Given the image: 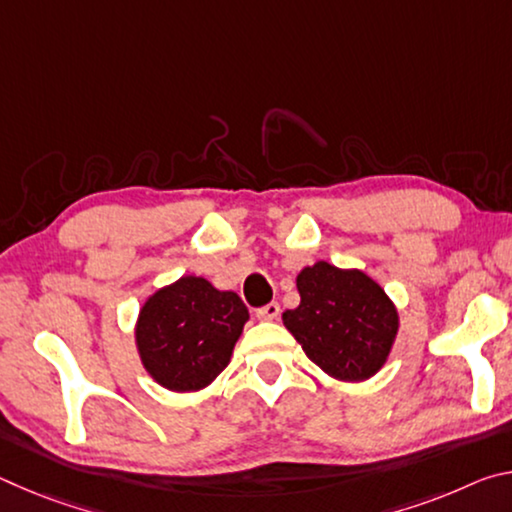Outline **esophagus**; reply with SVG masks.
Returning <instances> with one entry per match:
<instances>
[{
    "instance_id": "1",
    "label": "esophagus",
    "mask_w": 512,
    "mask_h": 512,
    "mask_svg": "<svg viewBox=\"0 0 512 512\" xmlns=\"http://www.w3.org/2000/svg\"><path fill=\"white\" fill-rule=\"evenodd\" d=\"M277 316H280V305H277V302H268V305L257 309L259 320H275Z\"/></svg>"
}]
</instances>
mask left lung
Segmentation results:
<instances>
[{"label": "left lung", "instance_id": "8db88e82", "mask_svg": "<svg viewBox=\"0 0 512 512\" xmlns=\"http://www.w3.org/2000/svg\"><path fill=\"white\" fill-rule=\"evenodd\" d=\"M300 305L282 314L307 357L329 377L361 381L384 366L397 334V309L375 280L327 262L298 275Z\"/></svg>", "mask_w": 512, "mask_h": 512}]
</instances>
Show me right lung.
<instances>
[{"instance_id":"1","label":"right lung","mask_w":512,"mask_h":512,"mask_svg":"<svg viewBox=\"0 0 512 512\" xmlns=\"http://www.w3.org/2000/svg\"><path fill=\"white\" fill-rule=\"evenodd\" d=\"M246 320L237 293L187 275L146 300L135 329L137 350L158 384L198 391L228 366Z\"/></svg>"}]
</instances>
